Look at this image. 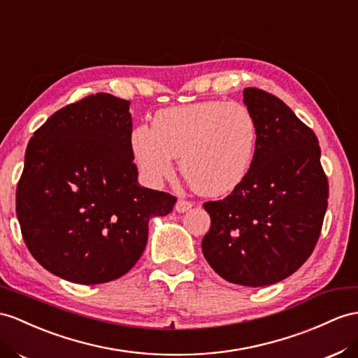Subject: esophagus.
<instances>
[{"label":"esophagus","instance_id":"obj_1","mask_svg":"<svg viewBox=\"0 0 358 358\" xmlns=\"http://www.w3.org/2000/svg\"><path fill=\"white\" fill-rule=\"evenodd\" d=\"M192 204L190 201H186V199H178L177 201V204H176V212H178V213H185V212H187V210H190L192 208Z\"/></svg>","mask_w":358,"mask_h":358}]
</instances>
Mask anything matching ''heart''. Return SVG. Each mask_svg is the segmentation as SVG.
<instances>
[{"mask_svg":"<svg viewBox=\"0 0 358 358\" xmlns=\"http://www.w3.org/2000/svg\"><path fill=\"white\" fill-rule=\"evenodd\" d=\"M259 143V125L251 110L239 103H201L162 108L152 128L136 127L131 154L146 185L159 187L173 176V159L181 173L204 196H222L248 177Z\"/></svg>","mask_w":358,"mask_h":358,"instance_id":"heart-1","label":"heart"}]
</instances>
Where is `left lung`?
I'll return each mask as SVG.
<instances>
[{
    "label": "left lung",
    "mask_w": 358,
    "mask_h": 358,
    "mask_svg": "<svg viewBox=\"0 0 358 358\" xmlns=\"http://www.w3.org/2000/svg\"><path fill=\"white\" fill-rule=\"evenodd\" d=\"M243 104L259 125L248 177L221 201H208L203 254L224 280L275 284L313 252L328 206V181L315 133L277 96L246 87Z\"/></svg>",
    "instance_id": "1"
}]
</instances>
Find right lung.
I'll use <instances>...</instances> for the list:
<instances>
[{
    "label": "right lung",
    "mask_w": 358,
    "mask_h": 358,
    "mask_svg": "<svg viewBox=\"0 0 358 358\" xmlns=\"http://www.w3.org/2000/svg\"><path fill=\"white\" fill-rule=\"evenodd\" d=\"M130 101L90 95L33 134L16 189V215L33 257L77 284L113 281L148 242V222L177 198L137 181Z\"/></svg>",
    "instance_id": "right-lung-1"
}]
</instances>
